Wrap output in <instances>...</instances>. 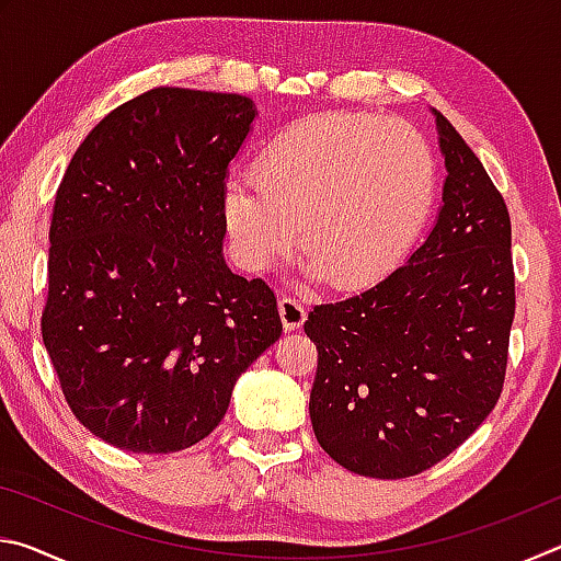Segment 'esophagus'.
<instances>
[{"mask_svg": "<svg viewBox=\"0 0 561 561\" xmlns=\"http://www.w3.org/2000/svg\"><path fill=\"white\" fill-rule=\"evenodd\" d=\"M279 317H282L284 329L294 331L307 321V307H304L301 299L291 297V294H284L279 299Z\"/></svg>", "mask_w": 561, "mask_h": 561, "instance_id": "34e87169", "label": "esophagus"}]
</instances>
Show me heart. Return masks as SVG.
<instances>
[{"label": "heart", "instance_id": "1", "mask_svg": "<svg viewBox=\"0 0 561 561\" xmlns=\"http://www.w3.org/2000/svg\"><path fill=\"white\" fill-rule=\"evenodd\" d=\"M435 193L431 148L411 126L327 113L287 128L257 163V180L232 178L225 225L237 260L264 272L307 250L304 272L334 289L371 282L428 217Z\"/></svg>", "mask_w": 561, "mask_h": 561}]
</instances>
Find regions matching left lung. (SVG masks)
Here are the masks:
<instances>
[{"instance_id": "obj_1", "label": "left lung", "mask_w": 561, "mask_h": 561, "mask_svg": "<svg viewBox=\"0 0 561 561\" xmlns=\"http://www.w3.org/2000/svg\"><path fill=\"white\" fill-rule=\"evenodd\" d=\"M448 178L411 260L371 289L317 304L309 415L321 448L356 474L401 480L480 428L507 371L515 267L507 205L460 133L435 111Z\"/></svg>"}]
</instances>
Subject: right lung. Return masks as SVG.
I'll return each mask as SVG.
<instances>
[{
	"instance_id": "add662e5",
	"label": "right lung",
	"mask_w": 561,
	"mask_h": 561,
	"mask_svg": "<svg viewBox=\"0 0 561 561\" xmlns=\"http://www.w3.org/2000/svg\"><path fill=\"white\" fill-rule=\"evenodd\" d=\"M252 121L240 93L150 89L83 138L56 190L42 339L71 413L121 450L207 438L282 336L270 284L222 260L225 178Z\"/></svg>"
}]
</instances>
